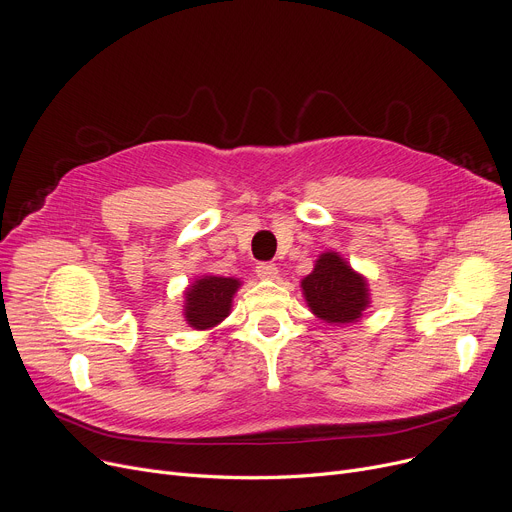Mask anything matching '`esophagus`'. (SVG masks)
Here are the masks:
<instances>
[{"label": "esophagus", "instance_id": "34e87169", "mask_svg": "<svg viewBox=\"0 0 512 512\" xmlns=\"http://www.w3.org/2000/svg\"><path fill=\"white\" fill-rule=\"evenodd\" d=\"M257 276L263 278V280H276L278 278L276 263H259L257 265Z\"/></svg>", "mask_w": 512, "mask_h": 512}]
</instances>
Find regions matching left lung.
I'll list each match as a JSON object with an SVG mask.
<instances>
[{
    "label": "left lung",
    "mask_w": 512,
    "mask_h": 512,
    "mask_svg": "<svg viewBox=\"0 0 512 512\" xmlns=\"http://www.w3.org/2000/svg\"><path fill=\"white\" fill-rule=\"evenodd\" d=\"M309 309L326 324H353L369 307L367 280L338 253H321L301 282Z\"/></svg>",
    "instance_id": "8db88e82"
}]
</instances>
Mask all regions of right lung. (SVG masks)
<instances>
[{
	"instance_id": "obj_1",
	"label": "right lung",
	"mask_w": 512,
	"mask_h": 512,
	"mask_svg": "<svg viewBox=\"0 0 512 512\" xmlns=\"http://www.w3.org/2000/svg\"><path fill=\"white\" fill-rule=\"evenodd\" d=\"M240 280L203 276L184 292V321L195 330H209L230 315Z\"/></svg>"
}]
</instances>
